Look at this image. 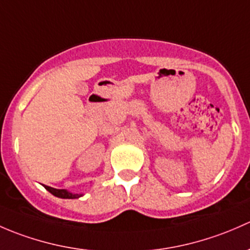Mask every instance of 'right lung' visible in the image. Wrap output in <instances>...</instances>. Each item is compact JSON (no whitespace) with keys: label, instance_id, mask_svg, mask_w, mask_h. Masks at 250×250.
Returning a JSON list of instances; mask_svg holds the SVG:
<instances>
[{"label":"right lung","instance_id":"1","mask_svg":"<svg viewBox=\"0 0 250 250\" xmlns=\"http://www.w3.org/2000/svg\"><path fill=\"white\" fill-rule=\"evenodd\" d=\"M44 188L50 194H53L56 197H60V199H78V197L83 196L82 194H72L65 189H54V188L47 187V185H44Z\"/></svg>","mask_w":250,"mask_h":250}]
</instances>
